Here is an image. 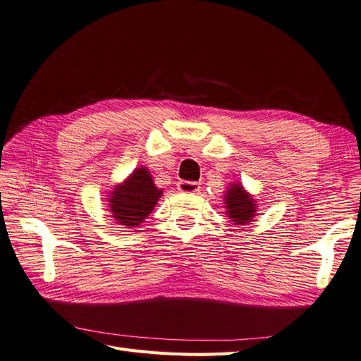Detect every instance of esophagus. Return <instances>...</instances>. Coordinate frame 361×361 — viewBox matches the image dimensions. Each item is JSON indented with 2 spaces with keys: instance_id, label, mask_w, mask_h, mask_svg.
I'll list each match as a JSON object with an SVG mask.
<instances>
[{
  "instance_id": "esophagus-1",
  "label": "esophagus",
  "mask_w": 361,
  "mask_h": 361,
  "mask_svg": "<svg viewBox=\"0 0 361 361\" xmlns=\"http://www.w3.org/2000/svg\"><path fill=\"white\" fill-rule=\"evenodd\" d=\"M176 188H178L180 192H188V194H194L200 190V185L195 181H178Z\"/></svg>"
}]
</instances>
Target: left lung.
Listing matches in <instances>:
<instances>
[{
    "instance_id": "obj_1",
    "label": "left lung",
    "mask_w": 361,
    "mask_h": 361,
    "mask_svg": "<svg viewBox=\"0 0 361 361\" xmlns=\"http://www.w3.org/2000/svg\"><path fill=\"white\" fill-rule=\"evenodd\" d=\"M225 204L226 216L235 225L250 224L252 217L256 216V202L252 200V197L243 189L240 183H234L226 190Z\"/></svg>"
}]
</instances>
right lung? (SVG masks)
<instances>
[{
    "label": "right lung",
    "mask_w": 361,
    "mask_h": 361,
    "mask_svg": "<svg viewBox=\"0 0 361 361\" xmlns=\"http://www.w3.org/2000/svg\"><path fill=\"white\" fill-rule=\"evenodd\" d=\"M161 194L163 190L155 186L147 167H137L124 183L111 190L109 211L119 225L136 228L155 208Z\"/></svg>",
    "instance_id": "1"
}]
</instances>
